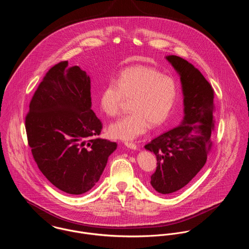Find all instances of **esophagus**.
Here are the masks:
<instances>
[{"instance_id":"34e87169","label":"esophagus","mask_w":249,"mask_h":249,"mask_svg":"<svg viewBox=\"0 0 249 249\" xmlns=\"http://www.w3.org/2000/svg\"><path fill=\"white\" fill-rule=\"evenodd\" d=\"M124 144H125V146L127 148L132 149V150H137V148H138V146L135 143H133V142H125Z\"/></svg>"}]
</instances>
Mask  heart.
Segmentation results:
<instances>
[{
    "label": "heart",
    "mask_w": 249,
    "mask_h": 249,
    "mask_svg": "<svg viewBox=\"0 0 249 249\" xmlns=\"http://www.w3.org/2000/svg\"><path fill=\"white\" fill-rule=\"evenodd\" d=\"M178 87L169 76L147 66H135L122 71L116 83L109 82L99 94V106L109 115H116L126 99L131 100L132 113L109 126L110 137L133 140L142 136L151 124L158 127L170 116L177 103Z\"/></svg>",
    "instance_id": "b5f03b06"
}]
</instances>
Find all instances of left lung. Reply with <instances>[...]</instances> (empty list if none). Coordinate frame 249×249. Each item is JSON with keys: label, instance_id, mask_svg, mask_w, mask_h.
Here are the masks:
<instances>
[{"label": "left lung", "instance_id": "left-lung-1", "mask_svg": "<svg viewBox=\"0 0 249 249\" xmlns=\"http://www.w3.org/2000/svg\"><path fill=\"white\" fill-rule=\"evenodd\" d=\"M165 58L179 75L184 116L178 127L144 148L158 160L151 185L159 193L171 194L187 185L206 162L214 128V90L192 64L178 56Z\"/></svg>", "mask_w": 249, "mask_h": 249}]
</instances>
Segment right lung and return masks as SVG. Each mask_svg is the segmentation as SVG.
I'll return each mask as SVG.
<instances>
[{
    "label": "right lung",
    "instance_id": "right-lung-1",
    "mask_svg": "<svg viewBox=\"0 0 249 249\" xmlns=\"http://www.w3.org/2000/svg\"><path fill=\"white\" fill-rule=\"evenodd\" d=\"M28 145L43 175L61 191L81 195L99 180L117 144L95 138L102 123L91 110L90 78L68 61L53 67L26 117Z\"/></svg>",
    "mask_w": 249,
    "mask_h": 249
}]
</instances>
